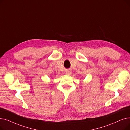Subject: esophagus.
Returning <instances> with one entry per match:
<instances>
[{"label": "esophagus", "instance_id": "34e87169", "mask_svg": "<svg viewBox=\"0 0 130 130\" xmlns=\"http://www.w3.org/2000/svg\"><path fill=\"white\" fill-rule=\"evenodd\" d=\"M66 74L70 75L71 74V72L70 71H66Z\"/></svg>", "mask_w": 130, "mask_h": 130}]
</instances>
